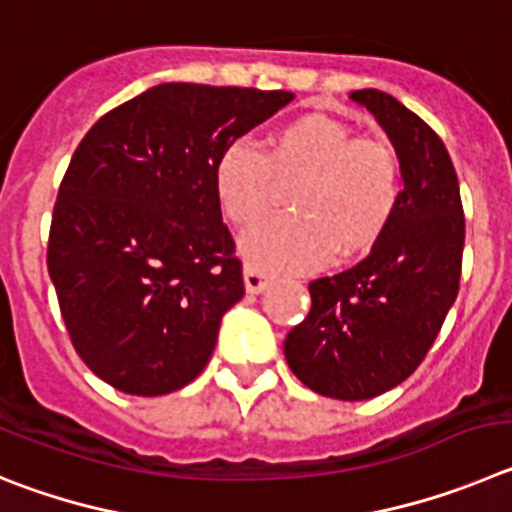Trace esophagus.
Wrapping results in <instances>:
<instances>
[{
	"instance_id": "obj_1",
	"label": "esophagus",
	"mask_w": 512,
	"mask_h": 512,
	"mask_svg": "<svg viewBox=\"0 0 512 512\" xmlns=\"http://www.w3.org/2000/svg\"><path fill=\"white\" fill-rule=\"evenodd\" d=\"M270 283V275L265 270H260L257 265H247L245 267V288L247 293H262Z\"/></svg>"
}]
</instances>
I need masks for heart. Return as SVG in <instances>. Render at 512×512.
I'll return each instance as SVG.
<instances>
[{
  "label": "heart",
  "instance_id": "heart-1",
  "mask_svg": "<svg viewBox=\"0 0 512 512\" xmlns=\"http://www.w3.org/2000/svg\"><path fill=\"white\" fill-rule=\"evenodd\" d=\"M293 214L273 216L242 239L247 260L265 270H308L331 255L357 257L385 237L403 201V165L385 140L354 137L349 124L303 114L267 137L265 153L229 142L214 160V191L237 227L270 211L278 181Z\"/></svg>",
  "mask_w": 512,
  "mask_h": 512
}]
</instances>
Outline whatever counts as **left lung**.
Segmentation results:
<instances>
[{
    "label": "left lung",
    "mask_w": 512,
    "mask_h": 512,
    "mask_svg": "<svg viewBox=\"0 0 512 512\" xmlns=\"http://www.w3.org/2000/svg\"><path fill=\"white\" fill-rule=\"evenodd\" d=\"M388 132L403 201L365 260L308 283L311 311L285 336V359L313 393L367 400L411 377L457 301L464 209L444 142L385 91H352Z\"/></svg>",
    "instance_id": "obj_1"
}]
</instances>
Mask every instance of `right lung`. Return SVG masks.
I'll use <instances>...</instances> for the list:
<instances>
[{
  "label": "right lung",
  "mask_w": 512,
  "mask_h": 512,
  "mask_svg": "<svg viewBox=\"0 0 512 512\" xmlns=\"http://www.w3.org/2000/svg\"><path fill=\"white\" fill-rule=\"evenodd\" d=\"M290 91L160 84L86 132L58 188L48 273L73 349L130 395L201 375L245 296L214 160Z\"/></svg>",
  "instance_id": "obj_1"
}]
</instances>
